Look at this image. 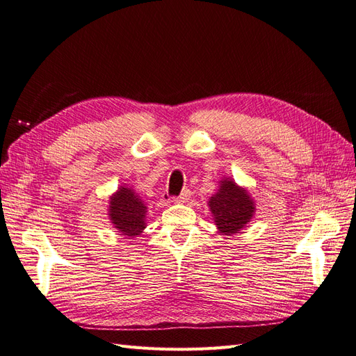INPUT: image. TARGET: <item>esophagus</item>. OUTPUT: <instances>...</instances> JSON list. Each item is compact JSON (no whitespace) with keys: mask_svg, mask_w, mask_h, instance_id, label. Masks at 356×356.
Listing matches in <instances>:
<instances>
[{"mask_svg":"<svg viewBox=\"0 0 356 356\" xmlns=\"http://www.w3.org/2000/svg\"><path fill=\"white\" fill-rule=\"evenodd\" d=\"M189 198H191V191L189 189H184V191H181V194L177 198H175V202L179 203V204H184V203L188 202Z\"/></svg>","mask_w":356,"mask_h":356,"instance_id":"esophagus-1","label":"esophagus"}]
</instances>
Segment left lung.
<instances>
[{"label": "left lung", "instance_id": "8db88e82", "mask_svg": "<svg viewBox=\"0 0 356 356\" xmlns=\"http://www.w3.org/2000/svg\"><path fill=\"white\" fill-rule=\"evenodd\" d=\"M207 206L212 212L218 233L224 236L241 233L256 213V202L248 189L239 186L232 177L220 180V189L209 198Z\"/></svg>", "mask_w": 356, "mask_h": 356}]
</instances>
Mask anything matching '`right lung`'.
Listing matches in <instances>:
<instances>
[{
  "label": "right lung",
  "mask_w": 356,
  "mask_h": 356,
  "mask_svg": "<svg viewBox=\"0 0 356 356\" xmlns=\"http://www.w3.org/2000/svg\"><path fill=\"white\" fill-rule=\"evenodd\" d=\"M147 206L132 186L122 185L108 200V218L124 238H138L145 229Z\"/></svg>",
  "instance_id": "right-lung-1"
}]
</instances>
